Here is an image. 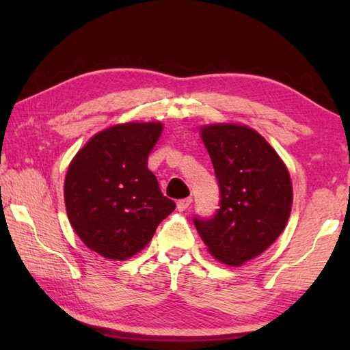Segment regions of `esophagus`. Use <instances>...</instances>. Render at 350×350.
Listing matches in <instances>:
<instances>
[{
	"label": "esophagus",
	"instance_id": "1",
	"mask_svg": "<svg viewBox=\"0 0 350 350\" xmlns=\"http://www.w3.org/2000/svg\"><path fill=\"white\" fill-rule=\"evenodd\" d=\"M191 202H193V199H191V198H185V199H180V200H177V210H180V211L187 210L188 206L191 205Z\"/></svg>",
	"mask_w": 350,
	"mask_h": 350
}]
</instances>
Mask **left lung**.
Returning a JSON list of instances; mask_svg holds the SVG:
<instances>
[{"mask_svg": "<svg viewBox=\"0 0 350 350\" xmlns=\"http://www.w3.org/2000/svg\"><path fill=\"white\" fill-rule=\"evenodd\" d=\"M202 140L221 200L211 217L194 216L193 222L213 256L241 265L282 233L292 208V182L276 151L252 128L204 126Z\"/></svg>", "mask_w": 350, "mask_h": 350, "instance_id": "1", "label": "left lung"}]
</instances>
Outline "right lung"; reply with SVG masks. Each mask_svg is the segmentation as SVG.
Here are the masks:
<instances>
[{
	"mask_svg": "<svg viewBox=\"0 0 350 350\" xmlns=\"http://www.w3.org/2000/svg\"><path fill=\"white\" fill-rule=\"evenodd\" d=\"M161 123H126L98 133L77 152L64 180V202L79 238L103 258L139 253L176 208L148 170Z\"/></svg>",
	"mask_w": 350,
	"mask_h": 350,
	"instance_id": "1",
	"label": "right lung"
}]
</instances>
